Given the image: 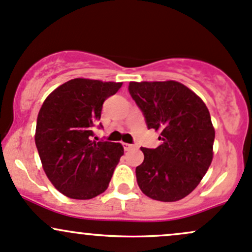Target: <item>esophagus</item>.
Listing matches in <instances>:
<instances>
[{
  "instance_id": "obj_1",
  "label": "esophagus",
  "mask_w": 252,
  "mask_h": 252,
  "mask_svg": "<svg viewBox=\"0 0 252 252\" xmlns=\"http://www.w3.org/2000/svg\"><path fill=\"white\" fill-rule=\"evenodd\" d=\"M123 147H124V149H125V151L131 150L132 148H137L134 144H128V143H123Z\"/></svg>"
}]
</instances>
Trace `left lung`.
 <instances>
[{"instance_id":"left-lung-1","label":"left lung","mask_w":252,"mask_h":252,"mask_svg":"<svg viewBox=\"0 0 252 252\" xmlns=\"http://www.w3.org/2000/svg\"><path fill=\"white\" fill-rule=\"evenodd\" d=\"M128 91L162 142L155 149L140 148L144 161L136 168L138 186L156 201H179L197 188L212 163L215 131L209 110L174 80L132 82Z\"/></svg>"}]
</instances>
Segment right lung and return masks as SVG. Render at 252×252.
Masks as SVG:
<instances>
[{"instance_id": "1", "label": "right lung", "mask_w": 252, "mask_h": 252, "mask_svg": "<svg viewBox=\"0 0 252 252\" xmlns=\"http://www.w3.org/2000/svg\"><path fill=\"white\" fill-rule=\"evenodd\" d=\"M123 83L77 78L51 93L38 113L36 147L54 186L73 199H90L107 190L119 159L120 143L94 138L102 107Z\"/></svg>"}]
</instances>
